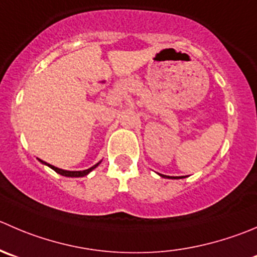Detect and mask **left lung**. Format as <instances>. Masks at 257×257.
Wrapping results in <instances>:
<instances>
[{
	"label": "left lung",
	"instance_id": "obj_1",
	"mask_svg": "<svg viewBox=\"0 0 257 257\" xmlns=\"http://www.w3.org/2000/svg\"><path fill=\"white\" fill-rule=\"evenodd\" d=\"M161 177L163 178H171V179H179V178H183V177H169V176H164V174H159Z\"/></svg>",
	"mask_w": 257,
	"mask_h": 257
}]
</instances>
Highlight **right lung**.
<instances>
[{
  "mask_svg": "<svg viewBox=\"0 0 257 257\" xmlns=\"http://www.w3.org/2000/svg\"><path fill=\"white\" fill-rule=\"evenodd\" d=\"M39 161L41 162L42 164H45V166H47V167H50L51 169H54L56 173L61 174V176H64V177H84V176H88V174L90 173L93 169H95L96 167H98L99 164L101 163V161H100L99 163H96L95 166L90 167V168H88V169H84V171H65V169H61V168H57V167H55V166H51V164L46 163V162L41 161V159H39Z\"/></svg>",
  "mask_w": 257,
  "mask_h": 257,
  "instance_id": "1",
  "label": "right lung"
}]
</instances>
